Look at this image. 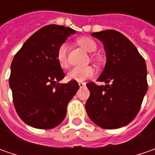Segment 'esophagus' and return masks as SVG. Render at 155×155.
<instances>
[{"mask_svg":"<svg viewBox=\"0 0 155 155\" xmlns=\"http://www.w3.org/2000/svg\"><path fill=\"white\" fill-rule=\"evenodd\" d=\"M78 85H79L80 88H82V87H84L85 86V83H84V82H79V83H78Z\"/></svg>","mask_w":155,"mask_h":155,"instance_id":"obj_1","label":"esophagus"}]
</instances>
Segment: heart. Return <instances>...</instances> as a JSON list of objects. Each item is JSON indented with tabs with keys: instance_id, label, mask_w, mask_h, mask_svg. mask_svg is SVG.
I'll list each match as a JSON object with an SVG mask.
<instances>
[{
	"instance_id": "1",
	"label": "heart",
	"mask_w": 155,
	"mask_h": 155,
	"mask_svg": "<svg viewBox=\"0 0 155 155\" xmlns=\"http://www.w3.org/2000/svg\"><path fill=\"white\" fill-rule=\"evenodd\" d=\"M77 43L84 48L87 51L92 52L97 49V43L95 40L89 37H80L77 39ZM56 59L59 66L62 68H67L69 66L68 59H67V44L62 43L58 45L56 51ZM96 75V70L92 66H85V67H74L71 69L67 74L69 80H74L78 82L86 80L91 78Z\"/></svg>"
}]
</instances>
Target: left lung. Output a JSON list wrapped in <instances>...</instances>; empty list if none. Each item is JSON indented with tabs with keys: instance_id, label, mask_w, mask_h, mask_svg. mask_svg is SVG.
Wrapping results in <instances>:
<instances>
[{
	"instance_id": "1",
	"label": "left lung",
	"mask_w": 155,
	"mask_h": 155,
	"mask_svg": "<svg viewBox=\"0 0 155 155\" xmlns=\"http://www.w3.org/2000/svg\"><path fill=\"white\" fill-rule=\"evenodd\" d=\"M104 45L107 62L97 81L87 83L85 109L91 120L107 129L123 127L137 116L147 91V66L134 44L116 30L93 33Z\"/></svg>"
}]
</instances>
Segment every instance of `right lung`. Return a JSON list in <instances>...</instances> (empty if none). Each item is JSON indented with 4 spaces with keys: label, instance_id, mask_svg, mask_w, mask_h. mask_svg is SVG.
<instances>
[{
    "label": "right lung",
    "instance_id": "add662e5",
    "mask_svg": "<svg viewBox=\"0 0 155 155\" xmlns=\"http://www.w3.org/2000/svg\"><path fill=\"white\" fill-rule=\"evenodd\" d=\"M76 31L48 25L34 33L11 64L9 85L16 112L29 126L49 129L63 122L70 100L79 89L77 81L59 84L65 77L56 51Z\"/></svg>",
    "mask_w": 155,
    "mask_h": 155
}]
</instances>
